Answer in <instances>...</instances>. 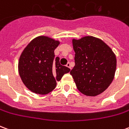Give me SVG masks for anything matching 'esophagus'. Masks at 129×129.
<instances>
[{
  "instance_id": "esophagus-1",
  "label": "esophagus",
  "mask_w": 129,
  "mask_h": 129,
  "mask_svg": "<svg viewBox=\"0 0 129 129\" xmlns=\"http://www.w3.org/2000/svg\"><path fill=\"white\" fill-rule=\"evenodd\" d=\"M66 67L69 68L70 69H71V65H70V62H68V63L67 64H66Z\"/></svg>"
}]
</instances>
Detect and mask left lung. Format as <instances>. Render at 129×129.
Returning <instances> with one entry per match:
<instances>
[{"label": "left lung", "instance_id": "1", "mask_svg": "<svg viewBox=\"0 0 129 129\" xmlns=\"http://www.w3.org/2000/svg\"><path fill=\"white\" fill-rule=\"evenodd\" d=\"M75 66L70 71L77 89L97 96L112 83L116 70L115 54L102 40L92 36L73 39Z\"/></svg>", "mask_w": 129, "mask_h": 129}]
</instances>
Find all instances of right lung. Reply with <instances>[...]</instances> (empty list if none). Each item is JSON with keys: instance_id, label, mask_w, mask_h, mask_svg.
<instances>
[{"instance_id": "obj_1", "label": "right lung", "mask_w": 129, "mask_h": 129, "mask_svg": "<svg viewBox=\"0 0 129 129\" xmlns=\"http://www.w3.org/2000/svg\"><path fill=\"white\" fill-rule=\"evenodd\" d=\"M59 41L45 36L32 40L22 52L18 61V73L25 86L32 92L46 95L52 91L70 68L61 66L54 51Z\"/></svg>"}]
</instances>
